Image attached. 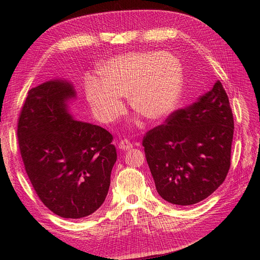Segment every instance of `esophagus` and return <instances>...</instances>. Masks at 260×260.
<instances>
[{
  "instance_id": "obj_1",
  "label": "esophagus",
  "mask_w": 260,
  "mask_h": 260,
  "mask_svg": "<svg viewBox=\"0 0 260 260\" xmlns=\"http://www.w3.org/2000/svg\"><path fill=\"white\" fill-rule=\"evenodd\" d=\"M118 147L120 148L121 151H127V150H131V148L133 147V145L131 144V142L128 140H123V141L119 142Z\"/></svg>"
}]
</instances>
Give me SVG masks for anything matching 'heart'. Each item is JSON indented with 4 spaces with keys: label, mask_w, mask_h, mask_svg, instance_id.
I'll use <instances>...</instances> for the list:
<instances>
[{
    "label": "heart",
    "mask_w": 260,
    "mask_h": 260,
    "mask_svg": "<svg viewBox=\"0 0 260 260\" xmlns=\"http://www.w3.org/2000/svg\"><path fill=\"white\" fill-rule=\"evenodd\" d=\"M99 76L101 80L88 79L86 96L105 123L124 114L120 97L128 98L131 108L147 120H162L178 104L183 81L179 58L165 51L121 54L105 63Z\"/></svg>",
    "instance_id": "obj_1"
}]
</instances>
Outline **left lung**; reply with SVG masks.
<instances>
[{
	"instance_id": "1",
	"label": "left lung",
	"mask_w": 260,
	"mask_h": 260,
	"mask_svg": "<svg viewBox=\"0 0 260 260\" xmlns=\"http://www.w3.org/2000/svg\"><path fill=\"white\" fill-rule=\"evenodd\" d=\"M234 116L219 80L212 89L143 140L156 190L165 201L191 206L223 183L230 168Z\"/></svg>"
}]
</instances>
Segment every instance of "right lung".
<instances>
[{"label":"right lung","instance_id":"1","mask_svg":"<svg viewBox=\"0 0 260 260\" xmlns=\"http://www.w3.org/2000/svg\"><path fill=\"white\" fill-rule=\"evenodd\" d=\"M76 98L66 79L43 82L27 92L18 123L25 172L43 204L59 217L79 219L104 203L117 159L113 136L74 118Z\"/></svg>","mask_w":260,"mask_h":260}]
</instances>
